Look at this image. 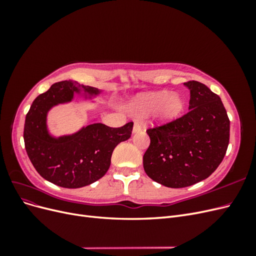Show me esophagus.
<instances>
[{"instance_id": "esophagus-1", "label": "esophagus", "mask_w": 256, "mask_h": 256, "mask_svg": "<svg viewBox=\"0 0 256 256\" xmlns=\"http://www.w3.org/2000/svg\"><path fill=\"white\" fill-rule=\"evenodd\" d=\"M142 130V125H141V122H138V120H136L134 122V134H136V132H140V131Z\"/></svg>"}]
</instances>
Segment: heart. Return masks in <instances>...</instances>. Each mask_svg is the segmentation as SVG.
Segmentation results:
<instances>
[{
  "mask_svg": "<svg viewBox=\"0 0 256 256\" xmlns=\"http://www.w3.org/2000/svg\"><path fill=\"white\" fill-rule=\"evenodd\" d=\"M158 106H161L162 114L166 118H173L182 111V102L180 98L171 97L166 92H159L138 97L132 109L138 113H144Z\"/></svg>",
  "mask_w": 256,
  "mask_h": 256,
  "instance_id": "b5f03b06",
  "label": "heart"
}]
</instances>
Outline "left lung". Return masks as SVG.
<instances>
[{"label": "left lung", "mask_w": 256, "mask_h": 256, "mask_svg": "<svg viewBox=\"0 0 256 256\" xmlns=\"http://www.w3.org/2000/svg\"><path fill=\"white\" fill-rule=\"evenodd\" d=\"M190 90L189 111L146 130L150 144L143 156L145 173L170 188L204 180L219 166L230 142V120L220 97L198 81Z\"/></svg>", "instance_id": "obj_1"}]
</instances>
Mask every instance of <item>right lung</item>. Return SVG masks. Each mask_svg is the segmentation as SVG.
<instances>
[{
  "label": "right lung",
  "mask_w": 256,
  "mask_h": 256,
  "mask_svg": "<svg viewBox=\"0 0 256 256\" xmlns=\"http://www.w3.org/2000/svg\"><path fill=\"white\" fill-rule=\"evenodd\" d=\"M81 88L90 94L99 92L72 80L54 83L34 100L26 116L23 138L30 162L44 180L64 188H81L102 178L116 145L128 140L134 128L132 122L118 128L97 122L74 136L51 138L46 127L48 110L72 100Z\"/></svg>",
  "instance_id": "1"
}]
</instances>
